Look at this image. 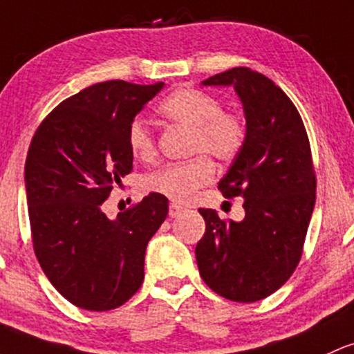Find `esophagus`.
Here are the masks:
<instances>
[{
  "label": "esophagus",
  "mask_w": 354,
  "mask_h": 354,
  "mask_svg": "<svg viewBox=\"0 0 354 354\" xmlns=\"http://www.w3.org/2000/svg\"><path fill=\"white\" fill-rule=\"evenodd\" d=\"M181 212H183V207H180V205H176V203L169 205V216H171V218H176V216H180Z\"/></svg>",
  "instance_id": "34e87169"
}]
</instances>
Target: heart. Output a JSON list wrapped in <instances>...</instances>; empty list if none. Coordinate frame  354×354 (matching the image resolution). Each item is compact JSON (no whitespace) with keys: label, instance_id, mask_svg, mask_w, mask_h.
<instances>
[{"label":"heart","instance_id":"b5f03b06","mask_svg":"<svg viewBox=\"0 0 354 354\" xmlns=\"http://www.w3.org/2000/svg\"><path fill=\"white\" fill-rule=\"evenodd\" d=\"M166 119L193 131L189 153H208L218 161H232L242 151L247 127L243 119L230 112H221L216 97L198 88H180L166 97L159 106ZM127 146L138 159L154 156V141L142 119L131 120L127 127ZM215 168L207 156L189 159L178 165H166L146 176V189L151 193L185 203L213 180Z\"/></svg>","mask_w":354,"mask_h":354}]
</instances>
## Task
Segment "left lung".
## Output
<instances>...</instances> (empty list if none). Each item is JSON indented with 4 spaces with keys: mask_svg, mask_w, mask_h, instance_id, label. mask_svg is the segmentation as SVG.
Wrapping results in <instances>:
<instances>
[{
    "mask_svg": "<svg viewBox=\"0 0 354 354\" xmlns=\"http://www.w3.org/2000/svg\"><path fill=\"white\" fill-rule=\"evenodd\" d=\"M201 85L232 87L245 115L247 136L218 189L242 196L245 216L220 220L200 208L207 230L196 263L207 286L235 302L274 294L297 267L314 203L316 176L309 139L292 100L270 79L235 67Z\"/></svg>",
    "mask_w": 354,
    "mask_h": 354,
    "instance_id": "obj_1",
    "label": "left lung"
}]
</instances>
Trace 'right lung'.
I'll use <instances>...</instances> for the list:
<instances>
[{
  "label": "right lung",
  "instance_id": "1",
  "mask_svg": "<svg viewBox=\"0 0 354 354\" xmlns=\"http://www.w3.org/2000/svg\"><path fill=\"white\" fill-rule=\"evenodd\" d=\"M165 84L109 80L84 88L40 124L25 165L38 262L77 308L109 310L138 292L147 242L168 216V198L149 193L109 218L102 203L133 169L127 127Z\"/></svg>",
  "mask_w": 354,
  "mask_h": 354
}]
</instances>
